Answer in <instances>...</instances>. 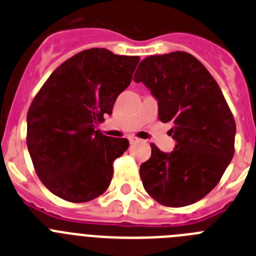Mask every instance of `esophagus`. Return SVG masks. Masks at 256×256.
<instances>
[{"label":"esophagus","instance_id":"1","mask_svg":"<svg viewBox=\"0 0 256 256\" xmlns=\"http://www.w3.org/2000/svg\"><path fill=\"white\" fill-rule=\"evenodd\" d=\"M128 142H130V144L136 143V142H138V138H135V136H130V138H128Z\"/></svg>","mask_w":256,"mask_h":256}]
</instances>
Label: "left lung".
Instances as JSON below:
<instances>
[{"label":"left lung","mask_w":256,"mask_h":256,"mask_svg":"<svg viewBox=\"0 0 256 256\" xmlns=\"http://www.w3.org/2000/svg\"><path fill=\"white\" fill-rule=\"evenodd\" d=\"M134 81L157 99L158 118L172 124L176 142L170 153L150 146V158L140 166L144 190L161 205H192L214 190L234 154L236 122L223 92L184 51L146 58Z\"/></svg>","instance_id":"left-lung-1"}]
</instances>
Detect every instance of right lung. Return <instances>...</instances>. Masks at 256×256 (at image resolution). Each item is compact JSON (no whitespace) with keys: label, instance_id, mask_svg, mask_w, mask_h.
Here are the masks:
<instances>
[{"label":"right lung","instance_id":"obj_1","mask_svg":"<svg viewBox=\"0 0 256 256\" xmlns=\"http://www.w3.org/2000/svg\"><path fill=\"white\" fill-rule=\"evenodd\" d=\"M139 60L106 48L84 50L58 66L34 96L26 114V146L51 193L80 204L110 186L113 162L128 140L106 136L96 126L112 114Z\"/></svg>","mask_w":256,"mask_h":256}]
</instances>
